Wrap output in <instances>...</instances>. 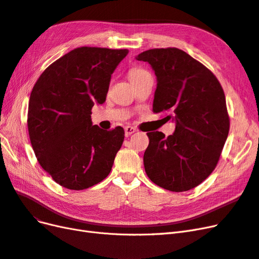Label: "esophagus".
Instances as JSON below:
<instances>
[{
  "label": "esophagus",
  "mask_w": 259,
  "mask_h": 259,
  "mask_svg": "<svg viewBox=\"0 0 259 259\" xmlns=\"http://www.w3.org/2000/svg\"><path fill=\"white\" fill-rule=\"evenodd\" d=\"M124 132H125V136L128 137L132 134H134V133L136 132V128L133 127V126H125L124 127Z\"/></svg>",
  "instance_id": "obj_1"
}]
</instances>
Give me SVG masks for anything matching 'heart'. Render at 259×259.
Listing matches in <instances>:
<instances>
[{"label": "heart", "mask_w": 259, "mask_h": 259, "mask_svg": "<svg viewBox=\"0 0 259 259\" xmlns=\"http://www.w3.org/2000/svg\"><path fill=\"white\" fill-rule=\"evenodd\" d=\"M148 72L146 71V70H144V69H142V68H137V67H135V68H132L130 71H128V77H130V80H131V82H133V81H135V80H137V79H139V77H142L143 75H145V74H147Z\"/></svg>", "instance_id": "b5f03b06"}]
</instances>
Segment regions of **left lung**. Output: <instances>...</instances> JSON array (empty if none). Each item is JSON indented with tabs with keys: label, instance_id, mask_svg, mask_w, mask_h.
I'll return each mask as SVG.
<instances>
[{
	"label": "left lung",
	"instance_id": "1",
	"mask_svg": "<svg viewBox=\"0 0 259 259\" xmlns=\"http://www.w3.org/2000/svg\"><path fill=\"white\" fill-rule=\"evenodd\" d=\"M156 76L153 112L174 121L168 137L149 132L144 165L152 183L183 192L197 187L217 165L229 133L225 93L221 83L201 62L175 48L140 53Z\"/></svg>",
	"mask_w": 259,
	"mask_h": 259
}]
</instances>
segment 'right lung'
<instances>
[{"label":"right lung","mask_w":259,"mask_h":259,"mask_svg":"<svg viewBox=\"0 0 259 259\" xmlns=\"http://www.w3.org/2000/svg\"><path fill=\"white\" fill-rule=\"evenodd\" d=\"M127 50L75 49L45 69L31 92L28 131L36 159L60 186L83 190L104 180L124 140V130L92 122L106 101L111 74Z\"/></svg>","instance_id":"right-lung-1"}]
</instances>
